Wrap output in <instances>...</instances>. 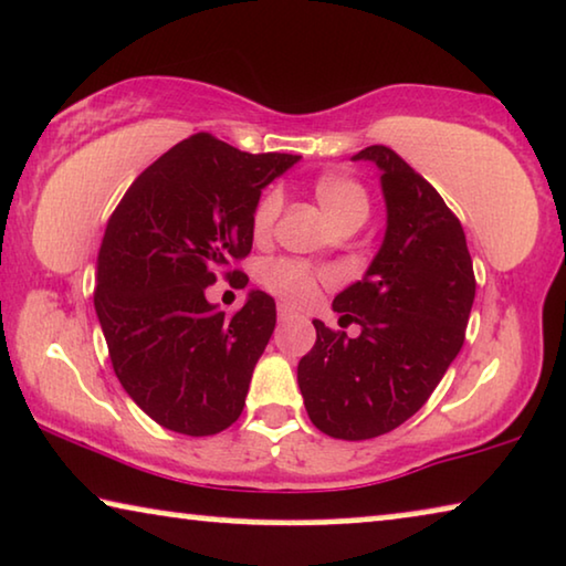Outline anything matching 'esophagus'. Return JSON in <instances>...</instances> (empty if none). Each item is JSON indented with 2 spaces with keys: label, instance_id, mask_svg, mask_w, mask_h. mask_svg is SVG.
Here are the masks:
<instances>
[{
  "label": "esophagus",
  "instance_id": "1",
  "mask_svg": "<svg viewBox=\"0 0 566 566\" xmlns=\"http://www.w3.org/2000/svg\"><path fill=\"white\" fill-rule=\"evenodd\" d=\"M293 316H296V308L289 306V303H277V318H281V322H289Z\"/></svg>",
  "mask_w": 566,
  "mask_h": 566
}]
</instances>
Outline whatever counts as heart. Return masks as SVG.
Segmentation results:
<instances>
[{
    "mask_svg": "<svg viewBox=\"0 0 566 566\" xmlns=\"http://www.w3.org/2000/svg\"><path fill=\"white\" fill-rule=\"evenodd\" d=\"M314 191L326 217L332 219L337 229L347 224H365L367 214H370V199H367L365 188L352 181V178L322 176ZM281 209L283 193L277 188H270V191L263 193V199L258 201L255 211H252V229H255V234H268L277 214H281ZM260 283L268 291L289 301H308L311 293H314L316 275L303 263H296V260H270V263L260 268Z\"/></svg>",
    "mask_w": 566,
    "mask_h": 566,
    "instance_id": "heart-1",
    "label": "heart"
}]
</instances>
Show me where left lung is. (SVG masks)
<instances>
[{
    "mask_svg": "<svg viewBox=\"0 0 566 566\" xmlns=\"http://www.w3.org/2000/svg\"><path fill=\"white\" fill-rule=\"evenodd\" d=\"M352 160L380 170L385 237L365 270L334 298L355 339L314 318L316 344L298 363L311 423L334 439L363 441L398 429L429 400L460 355L474 301L464 229L429 181L385 145Z\"/></svg>",
    "mask_w": 566,
    "mask_h": 566,
    "instance_id": "8db88e82",
    "label": "left lung"
}]
</instances>
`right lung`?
<instances>
[{
	"instance_id": "right-lung-1",
	"label": "right lung",
	"mask_w": 566,
	"mask_h": 566,
	"mask_svg": "<svg viewBox=\"0 0 566 566\" xmlns=\"http://www.w3.org/2000/svg\"><path fill=\"white\" fill-rule=\"evenodd\" d=\"M301 155H252L207 133L160 155L106 224L94 306L114 373L163 429L211 437L240 419L252 370L275 329V301L250 291L234 316L207 289L252 250L263 188Z\"/></svg>"
}]
</instances>
